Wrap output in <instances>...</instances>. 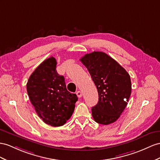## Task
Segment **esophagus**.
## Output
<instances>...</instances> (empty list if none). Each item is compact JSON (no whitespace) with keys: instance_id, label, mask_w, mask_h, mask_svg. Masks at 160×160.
<instances>
[{"instance_id":"1","label":"esophagus","mask_w":160,"mask_h":160,"mask_svg":"<svg viewBox=\"0 0 160 160\" xmlns=\"http://www.w3.org/2000/svg\"><path fill=\"white\" fill-rule=\"evenodd\" d=\"M76 95H77L78 97L80 98L82 96V92L80 91H78L76 92Z\"/></svg>"}]
</instances>
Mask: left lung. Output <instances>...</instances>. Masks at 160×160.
I'll list each match as a JSON object with an SVG mask.
<instances>
[{"label":"left lung","instance_id":"8db88e82","mask_svg":"<svg viewBox=\"0 0 160 160\" xmlns=\"http://www.w3.org/2000/svg\"><path fill=\"white\" fill-rule=\"evenodd\" d=\"M80 61L87 68L99 94L98 103L92 108L94 120L103 125L113 123L128 104L132 89L130 75L103 52L86 54Z\"/></svg>","mask_w":160,"mask_h":160}]
</instances>
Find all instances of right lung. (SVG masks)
<instances>
[{
  "mask_svg": "<svg viewBox=\"0 0 160 160\" xmlns=\"http://www.w3.org/2000/svg\"><path fill=\"white\" fill-rule=\"evenodd\" d=\"M53 57L44 60L36 68L28 80V95L38 116L47 124L63 126L71 118L78 101L76 94L69 92L63 76L56 70Z\"/></svg>",
  "mask_w": 160,
  "mask_h": 160,
  "instance_id": "right-lung-1",
  "label": "right lung"
}]
</instances>
